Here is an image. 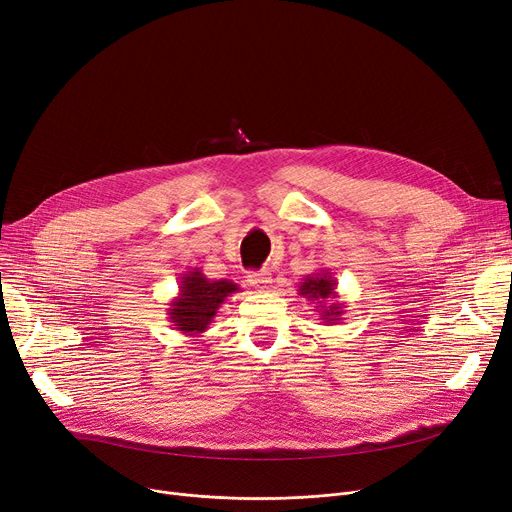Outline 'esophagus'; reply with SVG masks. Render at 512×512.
Returning a JSON list of instances; mask_svg holds the SVG:
<instances>
[{"label": "esophagus", "mask_w": 512, "mask_h": 512, "mask_svg": "<svg viewBox=\"0 0 512 512\" xmlns=\"http://www.w3.org/2000/svg\"><path fill=\"white\" fill-rule=\"evenodd\" d=\"M248 281H250V285H252L256 291H269L271 285H273V277H271V273H266V271L250 273V275H248Z\"/></svg>", "instance_id": "esophagus-1"}]
</instances>
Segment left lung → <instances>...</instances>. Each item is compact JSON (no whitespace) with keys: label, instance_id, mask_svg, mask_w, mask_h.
Wrapping results in <instances>:
<instances>
[{"label":"left lung","instance_id":"obj_1","mask_svg":"<svg viewBox=\"0 0 512 512\" xmlns=\"http://www.w3.org/2000/svg\"><path fill=\"white\" fill-rule=\"evenodd\" d=\"M337 281L329 271H319L314 275H308L302 283H300V296H304L306 300L319 304L314 308H319L321 319L325 325H335L339 321V316L344 314V302H337ZM331 301L332 304L327 307L324 302Z\"/></svg>","mask_w":512,"mask_h":512}]
</instances>
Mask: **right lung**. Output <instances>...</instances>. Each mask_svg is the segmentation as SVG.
I'll use <instances>...</instances> for the list:
<instances>
[{
	"label": "right lung",
	"mask_w": 512,
	"mask_h": 512,
	"mask_svg": "<svg viewBox=\"0 0 512 512\" xmlns=\"http://www.w3.org/2000/svg\"><path fill=\"white\" fill-rule=\"evenodd\" d=\"M235 291H239L237 283L227 279L212 281L200 269H191L181 277L179 296L168 304L166 314L177 331L189 337H200L212 323L218 308Z\"/></svg>",
	"instance_id": "right-lung-1"
}]
</instances>
